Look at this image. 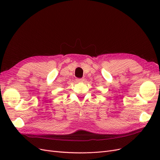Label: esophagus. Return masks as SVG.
<instances>
[{"instance_id": "34e87169", "label": "esophagus", "mask_w": 160, "mask_h": 160, "mask_svg": "<svg viewBox=\"0 0 160 160\" xmlns=\"http://www.w3.org/2000/svg\"><path fill=\"white\" fill-rule=\"evenodd\" d=\"M83 81H84L83 78H78V79H77V82H83Z\"/></svg>"}]
</instances>
